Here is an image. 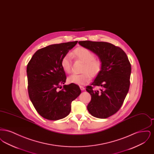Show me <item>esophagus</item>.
Instances as JSON below:
<instances>
[{
	"label": "esophagus",
	"mask_w": 154,
	"mask_h": 154,
	"mask_svg": "<svg viewBox=\"0 0 154 154\" xmlns=\"http://www.w3.org/2000/svg\"><path fill=\"white\" fill-rule=\"evenodd\" d=\"M80 88L81 90V91H84V90H85V88H84V87H82V86H80Z\"/></svg>",
	"instance_id": "34e87169"
}]
</instances>
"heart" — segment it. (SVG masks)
<instances>
[{"label":"heart","mask_w":154,"mask_h":154,"mask_svg":"<svg viewBox=\"0 0 154 154\" xmlns=\"http://www.w3.org/2000/svg\"><path fill=\"white\" fill-rule=\"evenodd\" d=\"M72 55L76 60L84 62L81 69L82 73L71 75L68 81L70 83L78 85H85L91 80V77H95L100 72L102 67V61L95 57L94 52L84 47H78L74 50ZM61 66L66 73L72 72V63L69 54L65 55L61 60Z\"/></svg>","instance_id":"obj_1"}]
</instances>
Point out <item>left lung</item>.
I'll return each mask as SVG.
<instances>
[{"label":"left lung","mask_w":154,"mask_h":154,"mask_svg":"<svg viewBox=\"0 0 154 154\" xmlns=\"http://www.w3.org/2000/svg\"><path fill=\"white\" fill-rule=\"evenodd\" d=\"M81 46L97 54L102 67L86 91L91 96L87 109L94 117L107 118L121 107L130 86L131 65L120 47L107 42L80 41ZM96 86L101 88L95 90Z\"/></svg>","instance_id":"8db88e82"}]
</instances>
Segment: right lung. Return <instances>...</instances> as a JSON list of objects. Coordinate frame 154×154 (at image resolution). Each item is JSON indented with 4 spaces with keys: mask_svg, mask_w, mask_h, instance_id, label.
<instances>
[{
    "mask_svg": "<svg viewBox=\"0 0 154 154\" xmlns=\"http://www.w3.org/2000/svg\"><path fill=\"white\" fill-rule=\"evenodd\" d=\"M77 41L52 44L37 50L27 65L28 90L37 112L52 121L62 119L71 111V103L80 95L75 84L66 82L61 60Z\"/></svg>",
    "mask_w": 154,
    "mask_h": 154,
    "instance_id": "obj_1",
    "label": "right lung"
}]
</instances>
